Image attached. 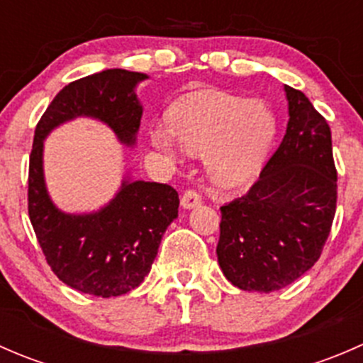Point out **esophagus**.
Wrapping results in <instances>:
<instances>
[{
  "mask_svg": "<svg viewBox=\"0 0 363 363\" xmlns=\"http://www.w3.org/2000/svg\"><path fill=\"white\" fill-rule=\"evenodd\" d=\"M202 203V195L196 189H186L181 196V205L184 208H193Z\"/></svg>",
  "mask_w": 363,
  "mask_h": 363,
  "instance_id": "obj_1",
  "label": "esophagus"
}]
</instances>
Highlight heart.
<instances>
[{
	"instance_id": "b5f03b06",
	"label": "heart",
	"mask_w": 363,
	"mask_h": 363,
	"mask_svg": "<svg viewBox=\"0 0 363 363\" xmlns=\"http://www.w3.org/2000/svg\"><path fill=\"white\" fill-rule=\"evenodd\" d=\"M168 128L186 151L205 156L216 186L239 188L258 175L274 140L276 119L262 101L205 91L177 101L168 111ZM172 135L155 128L151 142L175 160L179 149Z\"/></svg>"
}]
</instances>
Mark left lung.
Wrapping results in <instances>:
<instances>
[{
	"label": "left lung",
	"instance_id": "8db88e82",
	"mask_svg": "<svg viewBox=\"0 0 363 363\" xmlns=\"http://www.w3.org/2000/svg\"><path fill=\"white\" fill-rule=\"evenodd\" d=\"M286 135L255 184L221 207L223 274L246 291L281 290L321 256L337 205L332 133L302 91L284 87Z\"/></svg>",
	"mask_w": 363,
	"mask_h": 363
}]
</instances>
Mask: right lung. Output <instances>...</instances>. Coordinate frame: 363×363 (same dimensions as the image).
I'll use <instances>...</instances> for the list:
<instances>
[{
  "label": "right lung",
  "mask_w": 363,
  "mask_h": 363,
  "mask_svg": "<svg viewBox=\"0 0 363 363\" xmlns=\"http://www.w3.org/2000/svg\"><path fill=\"white\" fill-rule=\"evenodd\" d=\"M147 75L104 69L73 80L56 94L35 128L28 175V212L52 272L82 294L119 296L137 288L151 270L164 230L177 218L179 195L160 182L124 181L107 207L94 214L57 211L43 182V138L65 121L96 117L124 144H135L142 107L135 86Z\"/></svg>",
  "instance_id": "1"
}]
</instances>
